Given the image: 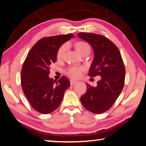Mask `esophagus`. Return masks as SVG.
<instances>
[{
  "label": "esophagus",
  "instance_id": "1",
  "mask_svg": "<svg viewBox=\"0 0 146 146\" xmlns=\"http://www.w3.org/2000/svg\"><path fill=\"white\" fill-rule=\"evenodd\" d=\"M76 83H77V81H76V80H73V79H71V80H70V84H71V86L74 85V84H76Z\"/></svg>",
  "mask_w": 146,
  "mask_h": 146
}]
</instances>
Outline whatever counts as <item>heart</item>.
I'll return each mask as SVG.
<instances>
[{"mask_svg":"<svg viewBox=\"0 0 146 146\" xmlns=\"http://www.w3.org/2000/svg\"><path fill=\"white\" fill-rule=\"evenodd\" d=\"M75 48L80 55L82 53V52L86 51V49H90L88 44H86V42H76L75 44ZM67 48V44H64V45L62 46L58 49L57 52V58L58 59H61L63 58ZM81 71H82V68L75 67V66H73V67H71L68 69L67 70V74L73 78H77L80 76Z\"/></svg>","mask_w":146,"mask_h":146,"instance_id":"1","label":"heart"}]
</instances>
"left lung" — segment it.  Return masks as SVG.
Wrapping results in <instances>:
<instances>
[{"instance_id": "1", "label": "left lung", "mask_w": 146, "mask_h": 146, "mask_svg": "<svg viewBox=\"0 0 146 146\" xmlns=\"http://www.w3.org/2000/svg\"><path fill=\"white\" fill-rule=\"evenodd\" d=\"M77 35L90 44L94 51L88 75L101 76L96 87L88 84L86 93L80 97L81 103L90 112L100 114L111 107L122 90L124 64L117 47L105 36L88 33Z\"/></svg>"}]
</instances>
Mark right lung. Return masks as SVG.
<instances>
[{
    "label": "right lung",
    "instance_id": "right-lung-1",
    "mask_svg": "<svg viewBox=\"0 0 146 146\" xmlns=\"http://www.w3.org/2000/svg\"><path fill=\"white\" fill-rule=\"evenodd\" d=\"M72 34L45 37L32 47L23 64L21 85L23 92L32 107L42 114H49L58 108L70 82L62 76L56 82L49 76L50 66L57 59L60 46Z\"/></svg>",
    "mask_w": 146,
    "mask_h": 146
}]
</instances>
